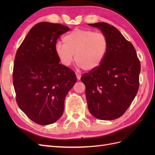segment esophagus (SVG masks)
<instances>
[{
	"label": "esophagus",
	"instance_id": "obj_1",
	"mask_svg": "<svg viewBox=\"0 0 155 155\" xmlns=\"http://www.w3.org/2000/svg\"><path fill=\"white\" fill-rule=\"evenodd\" d=\"M76 77H77V79H78V80H79V79H81V76L79 74H78V73H76Z\"/></svg>",
	"mask_w": 155,
	"mask_h": 155
}]
</instances>
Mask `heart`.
<instances>
[{"label":"heart","mask_w":155,"mask_h":155,"mask_svg":"<svg viewBox=\"0 0 155 155\" xmlns=\"http://www.w3.org/2000/svg\"><path fill=\"white\" fill-rule=\"evenodd\" d=\"M63 45L56 44L54 51L60 62L69 67L74 61L85 71H92L104 62L109 50L107 37L101 32L76 28L63 37Z\"/></svg>","instance_id":"obj_1"}]
</instances>
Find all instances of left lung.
Returning a JSON list of instances; mask_svg holds the SVG:
<instances>
[{
  "label": "left lung",
  "instance_id": "1",
  "mask_svg": "<svg viewBox=\"0 0 155 155\" xmlns=\"http://www.w3.org/2000/svg\"><path fill=\"white\" fill-rule=\"evenodd\" d=\"M88 25L107 37L109 50L100 67L81 78L88 108L97 119L115 120L125 113L138 92L140 61L133 45L114 26L104 22Z\"/></svg>",
  "mask_w": 155,
  "mask_h": 155
}]
</instances>
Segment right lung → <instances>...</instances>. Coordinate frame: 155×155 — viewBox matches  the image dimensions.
Instances as JSON below:
<instances>
[{"mask_svg":"<svg viewBox=\"0 0 155 155\" xmlns=\"http://www.w3.org/2000/svg\"><path fill=\"white\" fill-rule=\"evenodd\" d=\"M69 30L61 24L38 23L17 51L13 72L16 101L37 124H51L60 118L65 97L76 82V74L59 63L54 51L59 36Z\"/></svg>","mask_w":155,"mask_h":155,"instance_id":"add662e5","label":"right lung"}]
</instances>
